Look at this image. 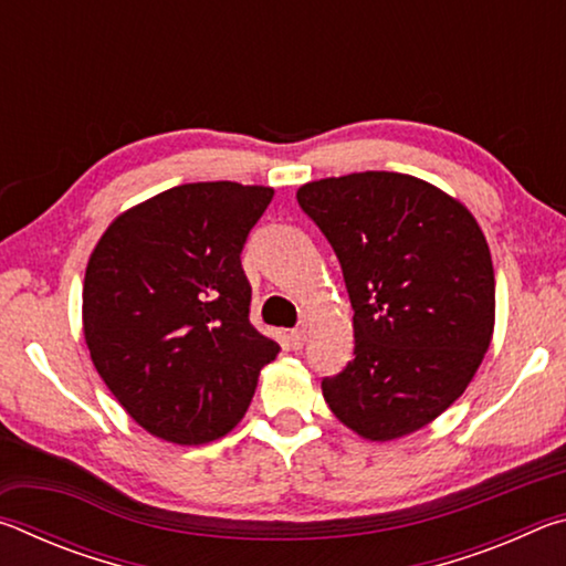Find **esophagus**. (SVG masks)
I'll return each mask as SVG.
<instances>
[{
    "mask_svg": "<svg viewBox=\"0 0 566 566\" xmlns=\"http://www.w3.org/2000/svg\"><path fill=\"white\" fill-rule=\"evenodd\" d=\"M304 342H306V329L304 327H296V329L286 334V344H290V349H294V352L302 349Z\"/></svg>",
    "mask_w": 566,
    "mask_h": 566,
    "instance_id": "esophagus-1",
    "label": "esophagus"
}]
</instances>
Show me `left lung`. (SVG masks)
<instances>
[{
    "label": "left lung",
    "mask_w": 566,
    "mask_h": 566,
    "mask_svg": "<svg viewBox=\"0 0 566 566\" xmlns=\"http://www.w3.org/2000/svg\"><path fill=\"white\" fill-rule=\"evenodd\" d=\"M296 202L342 264L354 359L322 381L344 427L391 442L464 395L494 334V266L474 214L399 171L306 181Z\"/></svg>",
    "instance_id": "obj_1"
}]
</instances>
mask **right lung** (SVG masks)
Segmentation results:
<instances>
[{
    "label": "right lung",
    "instance_id": "1",
    "mask_svg": "<svg viewBox=\"0 0 566 566\" xmlns=\"http://www.w3.org/2000/svg\"><path fill=\"white\" fill-rule=\"evenodd\" d=\"M274 197L179 185L129 207L90 254L82 327L94 369L151 437L207 444L242 421L280 344L249 322L242 247Z\"/></svg>",
    "mask_w": 566,
    "mask_h": 566
}]
</instances>
